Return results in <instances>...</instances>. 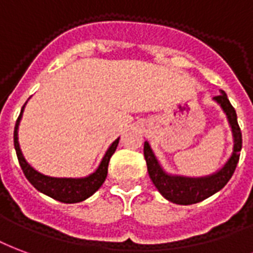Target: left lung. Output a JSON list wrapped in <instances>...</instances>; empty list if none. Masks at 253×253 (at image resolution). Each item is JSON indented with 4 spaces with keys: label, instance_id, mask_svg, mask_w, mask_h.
I'll return each instance as SVG.
<instances>
[{
    "label": "left lung",
    "instance_id": "1",
    "mask_svg": "<svg viewBox=\"0 0 253 253\" xmlns=\"http://www.w3.org/2000/svg\"><path fill=\"white\" fill-rule=\"evenodd\" d=\"M214 99L222 106L224 112L228 116L229 124L232 126V130H233V137H235L233 154L230 156V159L228 160V163L217 174L206 176V178H198V179H190V178H182V176H169L162 169L158 160L152 154V151L149 148L148 143H144V158L145 162H147L149 178L154 182L156 189L159 190L160 194L172 204L193 205L209 198L210 195L220 191L229 182L232 175L235 172L236 166L239 163L243 137H241V129L239 126V123H237L236 110L229 102L225 91H221L220 95H215Z\"/></svg>",
    "mask_w": 253,
    "mask_h": 253
}]
</instances>
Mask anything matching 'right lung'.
I'll use <instances>...</instances> for the list:
<instances>
[{
    "label": "right lung",
    "instance_id": "right-lung-1",
    "mask_svg": "<svg viewBox=\"0 0 253 253\" xmlns=\"http://www.w3.org/2000/svg\"><path fill=\"white\" fill-rule=\"evenodd\" d=\"M24 106L21 109V113L18 116L16 125H14V148H16V154H17L18 163L21 166L25 178L31 182V185L39 191H42L45 195H48L51 198L64 204H77L81 201L86 200L90 195L94 194L97 190L102 186V183L106 179L108 175V166L109 160L112 158V155L114 154V151L119 145V139L114 141L113 144L110 145V148L108 149V152L105 154L104 159L101 162L98 169L91 174L87 178H82V179H59V178H49L45 175L40 174L36 169H33L31 166L25 162L21 149L18 145V137H17V129L18 124H20V119L23 114Z\"/></svg>",
    "mask_w": 253,
    "mask_h": 253
}]
</instances>
